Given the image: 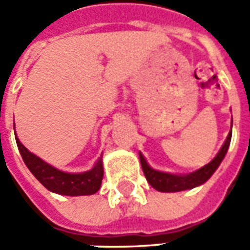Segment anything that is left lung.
I'll list each match as a JSON object with an SVG mask.
<instances>
[{"instance_id": "8db88e82", "label": "left lung", "mask_w": 250, "mask_h": 250, "mask_svg": "<svg viewBox=\"0 0 250 250\" xmlns=\"http://www.w3.org/2000/svg\"><path fill=\"white\" fill-rule=\"evenodd\" d=\"M231 139V130L229 132V135L226 138L225 143L221 147L220 152L214 157V159L208 165H205L204 167H201L197 171L190 174H185V175H177V174L170 173H162L154 170L148 166V163L146 162L145 157L139 154L141 158V165L143 168L145 177L148 181V184L151 185L152 188L158 190V191H163V193H175V191H182V190H188V188H197L199 185L205 184L208 179L214 174L217 167L220 166V163L222 162V159L225 158L229 145H230Z\"/></svg>"}]
</instances>
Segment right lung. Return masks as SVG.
I'll return each mask as SVG.
<instances>
[{
    "mask_svg": "<svg viewBox=\"0 0 250 250\" xmlns=\"http://www.w3.org/2000/svg\"><path fill=\"white\" fill-rule=\"evenodd\" d=\"M16 142L26 167L29 168L30 173L49 191L73 197V195H91L100 188L104 173L102 158H99L98 162L95 163L93 168H91L89 171L80 174L64 173L51 166L49 163L44 162L39 157H36L35 154H32L19 141V138H16Z\"/></svg>",
    "mask_w": 250,
    "mask_h": 250,
    "instance_id": "add662e5",
    "label": "right lung"
}]
</instances>
